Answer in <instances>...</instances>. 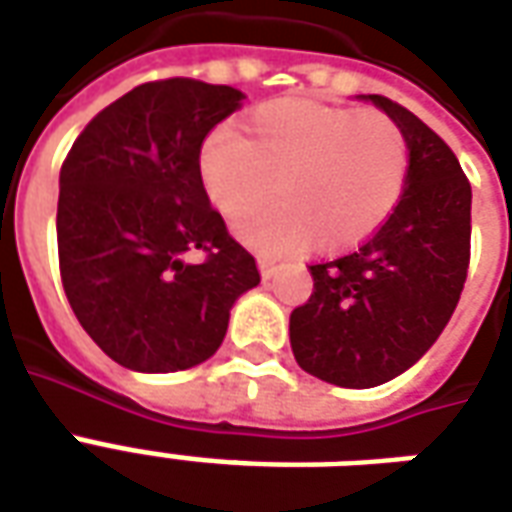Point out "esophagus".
I'll return each mask as SVG.
<instances>
[{"label":"esophagus","mask_w":512,"mask_h":512,"mask_svg":"<svg viewBox=\"0 0 512 512\" xmlns=\"http://www.w3.org/2000/svg\"><path fill=\"white\" fill-rule=\"evenodd\" d=\"M257 268H260V277L263 279H271L277 274V263L268 260V257H257Z\"/></svg>","instance_id":"1"}]
</instances>
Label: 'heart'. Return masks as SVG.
<instances>
[{"instance_id":"b5f03b06","label":"heart","mask_w":512,"mask_h":512,"mask_svg":"<svg viewBox=\"0 0 512 512\" xmlns=\"http://www.w3.org/2000/svg\"><path fill=\"white\" fill-rule=\"evenodd\" d=\"M200 178L224 219L260 252H293L315 238L326 249L365 241L395 211L408 175V145L392 117L318 101H271L252 112L246 136L213 128L200 147Z\"/></svg>"}]
</instances>
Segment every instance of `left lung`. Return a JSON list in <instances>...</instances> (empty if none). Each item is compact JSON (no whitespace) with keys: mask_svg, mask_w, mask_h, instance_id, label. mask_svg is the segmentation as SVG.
<instances>
[{"mask_svg":"<svg viewBox=\"0 0 512 512\" xmlns=\"http://www.w3.org/2000/svg\"><path fill=\"white\" fill-rule=\"evenodd\" d=\"M359 98L406 136V186L373 238L310 266V301L290 312L301 370L345 389L392 381L439 340L461 299L472 238V186L447 142L406 106Z\"/></svg>","mask_w":512,"mask_h":512,"instance_id":"left-lung-1","label":"left lung"}]
</instances>
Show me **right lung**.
Wrapping results in <instances>:
<instances>
[{
    "mask_svg": "<svg viewBox=\"0 0 512 512\" xmlns=\"http://www.w3.org/2000/svg\"><path fill=\"white\" fill-rule=\"evenodd\" d=\"M246 95L164 79L87 123L60 169L57 249L65 296L95 345L136 373L211 359L235 299L260 282L200 178V147ZM202 248V264L185 252Z\"/></svg>",
    "mask_w": 512,
    "mask_h": 512,
    "instance_id": "right-lung-1",
    "label": "right lung"
}]
</instances>
